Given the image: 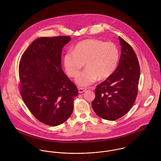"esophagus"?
I'll use <instances>...</instances> for the list:
<instances>
[{"label":"esophagus","mask_w":161,"mask_h":161,"mask_svg":"<svg viewBox=\"0 0 161 161\" xmlns=\"http://www.w3.org/2000/svg\"><path fill=\"white\" fill-rule=\"evenodd\" d=\"M86 88H78V92L80 93H82L86 92Z\"/></svg>","instance_id":"1"}]
</instances>
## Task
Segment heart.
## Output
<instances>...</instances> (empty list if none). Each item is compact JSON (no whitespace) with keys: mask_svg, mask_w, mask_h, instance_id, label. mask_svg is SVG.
<instances>
[{"mask_svg":"<svg viewBox=\"0 0 161 161\" xmlns=\"http://www.w3.org/2000/svg\"><path fill=\"white\" fill-rule=\"evenodd\" d=\"M119 59V50L114 43L90 38L78 42L73 52L64 55V66L68 75L74 78L85 63L86 68L78 76L76 82L79 86H88L98 78H109L116 69Z\"/></svg>","mask_w":161,"mask_h":161,"instance_id":"obj_1","label":"heart"}]
</instances>
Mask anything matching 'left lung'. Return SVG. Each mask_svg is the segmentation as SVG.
<instances>
[{
  "instance_id": "1",
  "label": "left lung",
  "mask_w": 161,
  "mask_h": 161,
  "mask_svg": "<svg viewBox=\"0 0 161 161\" xmlns=\"http://www.w3.org/2000/svg\"><path fill=\"white\" fill-rule=\"evenodd\" d=\"M121 46L119 64L114 73L95 89L92 108L98 116L114 121L125 115L132 106L138 92L140 67L136 55L119 36Z\"/></svg>"
}]
</instances>
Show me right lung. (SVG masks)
I'll return each mask as SVG.
<instances>
[{"instance_id": "add662e5", "label": "right lung", "mask_w": 161, "mask_h": 161, "mask_svg": "<svg viewBox=\"0 0 161 161\" xmlns=\"http://www.w3.org/2000/svg\"><path fill=\"white\" fill-rule=\"evenodd\" d=\"M71 38L40 37L29 45L19 64L20 94L35 118L50 126L64 123L78 93L62 68L61 54Z\"/></svg>"}]
</instances>
